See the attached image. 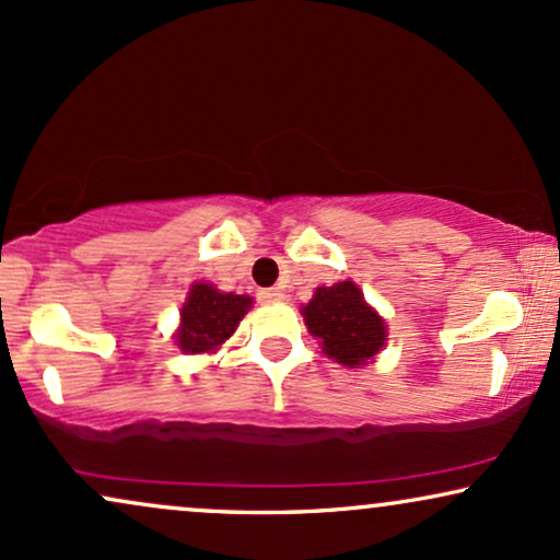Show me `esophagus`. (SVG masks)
<instances>
[{"mask_svg": "<svg viewBox=\"0 0 560 560\" xmlns=\"http://www.w3.org/2000/svg\"><path fill=\"white\" fill-rule=\"evenodd\" d=\"M259 301H265V303L285 301V293H282L280 288H267V291H259Z\"/></svg>", "mask_w": 560, "mask_h": 560, "instance_id": "obj_1", "label": "esophagus"}]
</instances>
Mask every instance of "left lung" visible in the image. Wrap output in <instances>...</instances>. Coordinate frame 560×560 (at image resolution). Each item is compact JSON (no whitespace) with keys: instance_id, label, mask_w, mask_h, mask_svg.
I'll return each mask as SVG.
<instances>
[{"instance_id":"1","label":"left lung","mask_w":560,"mask_h":560,"mask_svg":"<svg viewBox=\"0 0 560 560\" xmlns=\"http://www.w3.org/2000/svg\"><path fill=\"white\" fill-rule=\"evenodd\" d=\"M301 314L308 332L319 337L324 353L348 369L374 361L386 342L384 319L365 303L353 280L316 288Z\"/></svg>"}]
</instances>
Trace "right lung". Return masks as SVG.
<instances>
[{
	"label": "right lung",
	"mask_w": 560,
	"mask_h": 560,
	"mask_svg": "<svg viewBox=\"0 0 560 560\" xmlns=\"http://www.w3.org/2000/svg\"><path fill=\"white\" fill-rule=\"evenodd\" d=\"M252 299L236 293H220L210 282H195L182 306V327L176 329V345L184 353H212L236 332Z\"/></svg>",
	"instance_id": "add662e5"
}]
</instances>
